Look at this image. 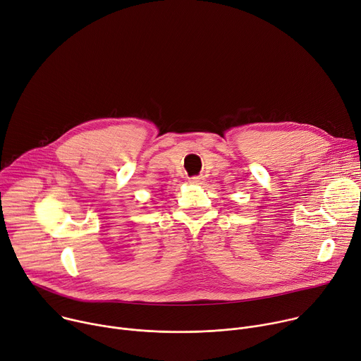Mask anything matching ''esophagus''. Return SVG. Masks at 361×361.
<instances>
[{
  "label": "esophagus",
  "mask_w": 361,
  "mask_h": 361,
  "mask_svg": "<svg viewBox=\"0 0 361 361\" xmlns=\"http://www.w3.org/2000/svg\"><path fill=\"white\" fill-rule=\"evenodd\" d=\"M189 182L192 185H202L204 183V178L202 176H193V178L189 179Z\"/></svg>",
  "instance_id": "1"
}]
</instances>
